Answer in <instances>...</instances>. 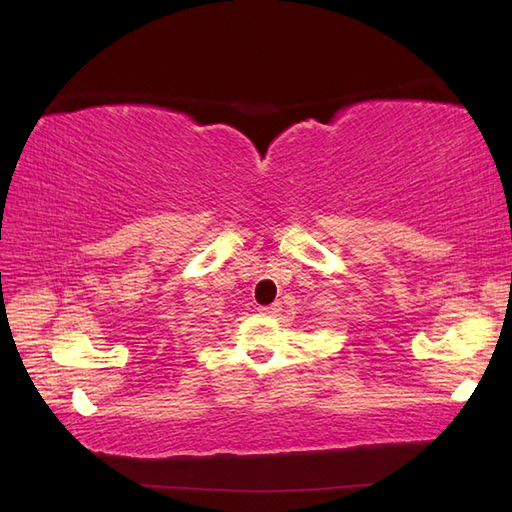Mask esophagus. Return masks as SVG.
Returning a JSON list of instances; mask_svg holds the SVG:
<instances>
[{
  "mask_svg": "<svg viewBox=\"0 0 512 512\" xmlns=\"http://www.w3.org/2000/svg\"><path fill=\"white\" fill-rule=\"evenodd\" d=\"M259 312L264 314V316H275V314H279V312H281V303H272V305L259 307Z\"/></svg>",
  "mask_w": 512,
  "mask_h": 512,
  "instance_id": "esophagus-1",
  "label": "esophagus"
}]
</instances>
